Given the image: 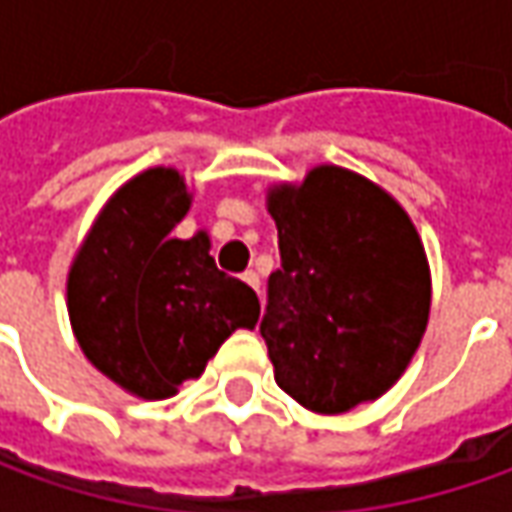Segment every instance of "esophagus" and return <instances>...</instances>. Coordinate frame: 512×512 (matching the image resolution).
Wrapping results in <instances>:
<instances>
[{
	"label": "esophagus",
	"mask_w": 512,
	"mask_h": 512,
	"mask_svg": "<svg viewBox=\"0 0 512 512\" xmlns=\"http://www.w3.org/2000/svg\"><path fill=\"white\" fill-rule=\"evenodd\" d=\"M242 279H245L247 285H250V287H253V290H256V293H259V276H256V270H247Z\"/></svg>",
	"instance_id": "1"
}]
</instances>
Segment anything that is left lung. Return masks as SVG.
I'll use <instances>...</instances> for the list:
<instances>
[{
  "instance_id": "obj_1",
  "label": "left lung",
  "mask_w": 512,
  "mask_h": 512,
  "mask_svg": "<svg viewBox=\"0 0 512 512\" xmlns=\"http://www.w3.org/2000/svg\"><path fill=\"white\" fill-rule=\"evenodd\" d=\"M282 267L262 339L276 384L313 413H347L399 382L430 316V267L402 205L353 170L319 165L276 185Z\"/></svg>"
}]
</instances>
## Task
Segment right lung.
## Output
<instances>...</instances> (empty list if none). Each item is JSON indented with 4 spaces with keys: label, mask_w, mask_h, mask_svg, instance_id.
I'll return each instance as SVG.
<instances>
[{
    "label": "right lung",
    "mask_w": 512,
    "mask_h": 512,
    "mask_svg": "<svg viewBox=\"0 0 512 512\" xmlns=\"http://www.w3.org/2000/svg\"><path fill=\"white\" fill-rule=\"evenodd\" d=\"M187 210L179 170H145L110 196L70 265L76 342L139 399H170L236 327L259 322L256 293L216 267L207 233L170 236Z\"/></svg>",
    "instance_id": "add662e5"
}]
</instances>
